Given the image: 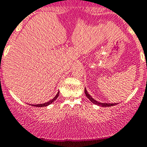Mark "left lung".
Returning <instances> with one entry per match:
<instances>
[{"mask_svg":"<svg viewBox=\"0 0 147 147\" xmlns=\"http://www.w3.org/2000/svg\"><path fill=\"white\" fill-rule=\"evenodd\" d=\"M84 92H85V94H86V96L87 97V98L89 99V100H90V101L92 102V103L97 105L102 106V107H110V106H113V105H116V103H113H113L99 102H97V100H95L94 99H93L92 97H91L90 94H89L87 92V91H86V88H85V89H84Z\"/></svg>","mask_w":147,"mask_h":147,"instance_id":"left-lung-1","label":"left lung"}]
</instances>
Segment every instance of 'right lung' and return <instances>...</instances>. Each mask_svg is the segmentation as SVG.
Listing matches in <instances>:
<instances>
[{"label": "right lung", "instance_id": "obj_1", "mask_svg": "<svg viewBox=\"0 0 147 147\" xmlns=\"http://www.w3.org/2000/svg\"><path fill=\"white\" fill-rule=\"evenodd\" d=\"M59 93H60V92H58V93H57L56 95H55V97H54L53 99H52L51 100H50V101H49V102H47L43 103V104H40V105H32V106H35V107H45V106L49 105H50V104H51V103L55 101V100H56L57 98H58V96H59Z\"/></svg>", "mask_w": 147, "mask_h": 147}]
</instances>
